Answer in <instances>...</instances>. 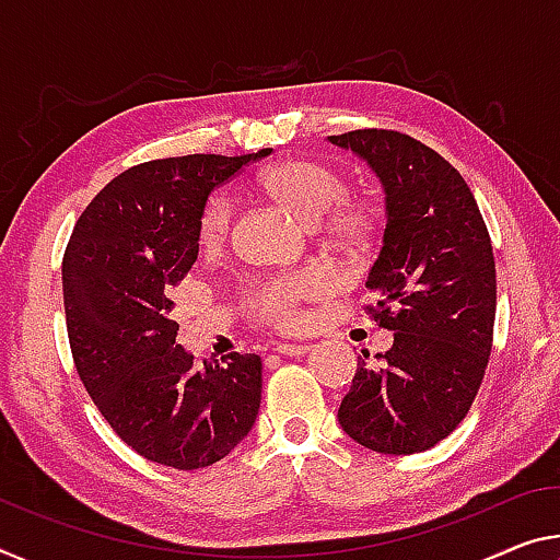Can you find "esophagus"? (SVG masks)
I'll return each instance as SVG.
<instances>
[{
  "label": "esophagus",
  "instance_id": "1",
  "mask_svg": "<svg viewBox=\"0 0 560 560\" xmlns=\"http://www.w3.org/2000/svg\"><path fill=\"white\" fill-rule=\"evenodd\" d=\"M277 353H281V357H304V353H308V346L306 343H279Z\"/></svg>",
  "mask_w": 560,
  "mask_h": 560
}]
</instances>
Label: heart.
Segmentation results:
<instances>
[{
	"instance_id": "obj_1",
	"label": "heart",
	"mask_w": 560,
	"mask_h": 560,
	"mask_svg": "<svg viewBox=\"0 0 560 560\" xmlns=\"http://www.w3.org/2000/svg\"><path fill=\"white\" fill-rule=\"evenodd\" d=\"M252 191L279 203L299 221L314 226L328 244L346 254H366L378 234L381 211L371 199L345 197L346 182L339 172L306 159L261 168L252 179ZM232 224V201L211 197L203 203L197 221V238L203 252H217L226 242ZM336 289L334 279L324 271H306L287 281L259 287L246 294V306L261 324L277 328H299L304 324L301 304L328 296Z\"/></svg>"
}]
</instances>
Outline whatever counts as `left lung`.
Listing matches in <instances>:
<instances>
[{
	"label": "left lung",
	"instance_id": "left-lung-1",
	"mask_svg": "<svg viewBox=\"0 0 560 560\" xmlns=\"http://www.w3.org/2000/svg\"><path fill=\"white\" fill-rule=\"evenodd\" d=\"M366 159L386 191V232L363 306L394 346L357 376L339 408L349 436L376 454L436 446L466 419L493 346L495 264L471 189L439 152L394 129L328 137Z\"/></svg>",
	"mask_w": 560,
	"mask_h": 560
}]
</instances>
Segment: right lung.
<instances>
[{
    "mask_svg": "<svg viewBox=\"0 0 560 560\" xmlns=\"http://www.w3.org/2000/svg\"><path fill=\"white\" fill-rule=\"evenodd\" d=\"M189 154L127 168L77 219L61 261L77 374L114 433L154 464L194 471L242 441L261 404V359L203 361L176 343V287L197 261L209 194L256 159Z\"/></svg>",
    "mask_w": 560,
    "mask_h": 560,
    "instance_id": "add662e5",
    "label": "right lung"
}]
</instances>
